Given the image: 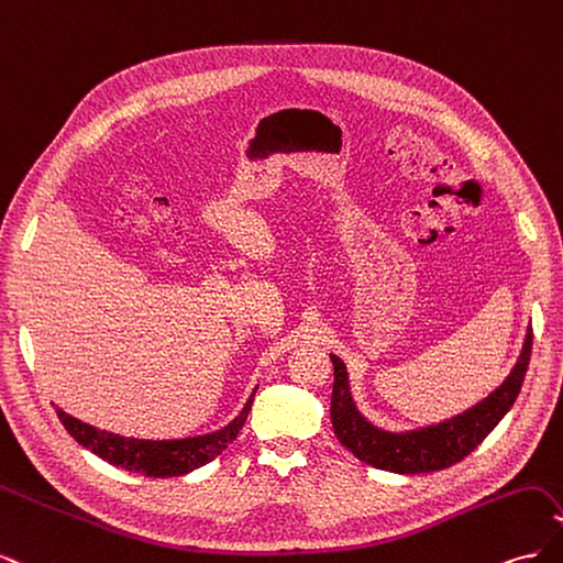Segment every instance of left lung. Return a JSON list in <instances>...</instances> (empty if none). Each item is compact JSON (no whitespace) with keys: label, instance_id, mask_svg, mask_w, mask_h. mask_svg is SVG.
Instances as JSON below:
<instances>
[{"label":"left lung","instance_id":"1","mask_svg":"<svg viewBox=\"0 0 563 563\" xmlns=\"http://www.w3.org/2000/svg\"><path fill=\"white\" fill-rule=\"evenodd\" d=\"M533 333L523 335L519 360L509 371V376L490 391L488 397L476 401L451 418L432 424H422L413 430H385L371 422L352 397L347 366L338 354H331L333 362V397H331V422L340 444H343L362 463L395 472V474H422L439 472L460 463L493 432V428L512 408L528 360H531Z\"/></svg>","mask_w":563,"mask_h":563}]
</instances>
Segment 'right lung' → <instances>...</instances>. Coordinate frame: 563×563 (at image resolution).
Returning a JSON list of instances; mask_svg holds the SVG:
<instances>
[{
  "label": "right lung",
  "instance_id": "right-lung-1",
  "mask_svg": "<svg viewBox=\"0 0 563 563\" xmlns=\"http://www.w3.org/2000/svg\"><path fill=\"white\" fill-rule=\"evenodd\" d=\"M255 389L251 391V397L246 399L242 411L236 413L228 424H223V428L207 434L183 437V439L122 437L108 430H98L89 422H81L75 416L65 413L63 408H56V413L63 422V428L70 432V437L77 441V444L89 449L98 457L108 460L110 465L122 467L126 472L166 479V476H180L211 463L216 455H220L232 444L236 434H240V430L244 428L253 397H255Z\"/></svg>",
  "mask_w": 563,
  "mask_h": 563
}]
</instances>
